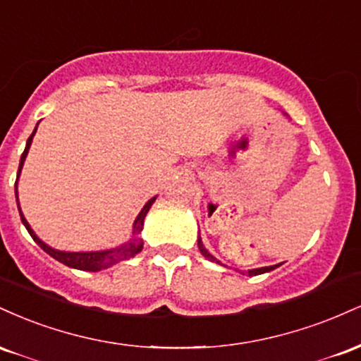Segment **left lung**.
Masks as SVG:
<instances>
[{"instance_id":"left-lung-1","label":"left lung","mask_w":361,"mask_h":361,"mask_svg":"<svg viewBox=\"0 0 361 361\" xmlns=\"http://www.w3.org/2000/svg\"><path fill=\"white\" fill-rule=\"evenodd\" d=\"M285 115H287V114H285ZM197 241H198V250H200V252H202V255H204V256H205V258H207V259H209V261H212V263H219V264H222V263H221V261H219L217 258H215V256H214V255H210V252H209V251H207V247L204 246V243H202V238H200V235H198V239H197ZM222 267H226V264H222ZM279 267H280V264H273V267H263V268H252V270H247V271H241V273H243V275H244V273H247V275H250V276H255V275H261V273H268V271L275 270V268H279Z\"/></svg>"}]
</instances>
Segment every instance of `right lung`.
I'll list each match as a JSON object with an SVG mask.
<instances>
[{"instance_id":"1","label":"right lung","mask_w":361,"mask_h":361,"mask_svg":"<svg viewBox=\"0 0 361 361\" xmlns=\"http://www.w3.org/2000/svg\"><path fill=\"white\" fill-rule=\"evenodd\" d=\"M37 127H39V123H37ZM37 127L34 128V132H32L30 137H28L23 154H22V157H20L18 176H16V183H15V197H16V205H18L20 217H22V222H23L25 229H27L28 234H30L32 238H34V241L39 244V246L42 247L45 252H47V255H51L54 259L61 261V263L66 264V267L76 268V270H82V271H100V270H105V268L114 267V264L120 263V261L130 259V258H134L135 255H139V252L142 251V244H144L142 238H140V233H142V229H144V219H146V215L149 212V209H151V205L156 202V197H152L151 200H147V204L142 207V210H140L137 217H135L134 226H132L130 239H128L127 243L120 244V246L110 247V250H100V251H61V250H54V247L49 246V244H45L42 239H40L39 235L34 233V229H32V227H30V224H28L27 219H25L22 209H20V202H18V178H20V173H22L25 159H27L28 149H30L32 140H34Z\"/></svg>"}]
</instances>
